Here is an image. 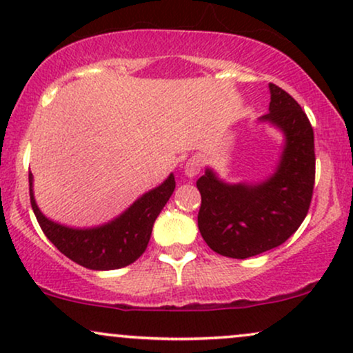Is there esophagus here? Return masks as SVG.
I'll return each instance as SVG.
<instances>
[{
    "instance_id": "34e87169",
    "label": "esophagus",
    "mask_w": 353,
    "mask_h": 353,
    "mask_svg": "<svg viewBox=\"0 0 353 353\" xmlns=\"http://www.w3.org/2000/svg\"><path fill=\"white\" fill-rule=\"evenodd\" d=\"M201 172V157L193 155L188 162L185 163V175L188 178H194Z\"/></svg>"
}]
</instances>
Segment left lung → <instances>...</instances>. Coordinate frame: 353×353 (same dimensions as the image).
Here are the masks:
<instances>
[{
  "label": "left lung",
  "mask_w": 353,
  "mask_h": 353,
  "mask_svg": "<svg viewBox=\"0 0 353 353\" xmlns=\"http://www.w3.org/2000/svg\"><path fill=\"white\" fill-rule=\"evenodd\" d=\"M268 112L260 123L283 134L275 172L259 183H228L206 168L196 181L201 193L198 228L216 254L249 259L275 249L296 232L314 188V132L306 112L280 86L270 83Z\"/></svg>",
  "instance_id": "1"
}]
</instances>
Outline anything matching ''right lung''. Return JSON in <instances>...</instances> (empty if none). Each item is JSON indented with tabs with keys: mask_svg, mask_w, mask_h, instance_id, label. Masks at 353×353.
<instances>
[{
	"mask_svg": "<svg viewBox=\"0 0 353 353\" xmlns=\"http://www.w3.org/2000/svg\"><path fill=\"white\" fill-rule=\"evenodd\" d=\"M32 183L29 172L30 204L43 234L65 256L90 270H116L136 262L147 249L157 216L175 191V176L170 173L162 185L143 193L110 223L80 229L43 216L34 198Z\"/></svg>",
	"mask_w": 353,
	"mask_h": 353,
	"instance_id": "add662e5",
	"label": "right lung"
}]
</instances>
